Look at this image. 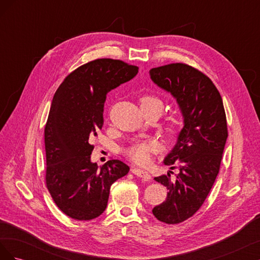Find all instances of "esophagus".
<instances>
[{
    "label": "esophagus",
    "mask_w": 260,
    "mask_h": 260,
    "mask_svg": "<svg viewBox=\"0 0 260 260\" xmlns=\"http://www.w3.org/2000/svg\"><path fill=\"white\" fill-rule=\"evenodd\" d=\"M131 172H132L133 175H136V176H138L140 178H143L145 180L151 179V175H149L148 172L145 171V170H141L139 168H131Z\"/></svg>",
    "instance_id": "1"
}]
</instances>
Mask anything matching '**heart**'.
Instances as JSON below:
<instances>
[{"label":"heart","mask_w":260,"mask_h":260,"mask_svg":"<svg viewBox=\"0 0 260 260\" xmlns=\"http://www.w3.org/2000/svg\"><path fill=\"white\" fill-rule=\"evenodd\" d=\"M141 108L144 107H155L158 111L162 112L164 102L161 99L156 95H144L140 100ZM183 119L180 113L171 114L165 122V131L168 136H174L179 131L182 125ZM160 149V144L157 143L156 141H137L132 143L127 149L124 151L125 156L128 157L133 162L139 165H146L151 161L152 155L158 153Z\"/></svg>","instance_id":"b5f03b06"}]
</instances>
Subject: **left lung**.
<instances>
[{"instance_id":"left-lung-1","label":"left lung","mask_w":260,"mask_h":260,"mask_svg":"<svg viewBox=\"0 0 260 260\" xmlns=\"http://www.w3.org/2000/svg\"><path fill=\"white\" fill-rule=\"evenodd\" d=\"M149 74L177 99L184 118L178 142L165 159L179 174L175 180L170 174L155 178L168 193L166 201L152 210L159 221L177 224L201 208L215 183L228 138L226 117L216 85L199 69L174 62L152 68Z\"/></svg>"}]
</instances>
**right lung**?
Masks as SVG:
<instances>
[{
    "mask_svg": "<svg viewBox=\"0 0 260 260\" xmlns=\"http://www.w3.org/2000/svg\"><path fill=\"white\" fill-rule=\"evenodd\" d=\"M138 70L120 59L98 58L70 73L54 94L44 128L45 183L56 206L75 220L103 214L112 184L130 170L117 159L99 168L90 160L91 143L104 124L107 93Z\"/></svg>",
    "mask_w": 260,
    "mask_h": 260,
    "instance_id": "1",
    "label": "right lung"
}]
</instances>
